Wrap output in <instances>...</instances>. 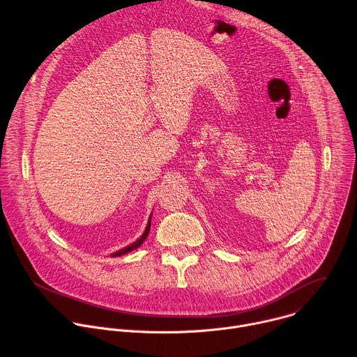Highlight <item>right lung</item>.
I'll list each match as a JSON object with an SVG mask.
<instances>
[{
  "mask_svg": "<svg viewBox=\"0 0 357 357\" xmlns=\"http://www.w3.org/2000/svg\"><path fill=\"white\" fill-rule=\"evenodd\" d=\"M149 231H151V221L148 222V227H146V229H145V232H144V235H142L135 243H132V245H129V246H126V248H123V249H121V250H118V252H115L114 255H112V257H116V256H122V255H125V253H129L130 250H133V249H137L142 243L145 242V239L148 238V235H149Z\"/></svg>",
  "mask_w": 357,
  "mask_h": 357,
  "instance_id": "1",
  "label": "right lung"
}]
</instances>
